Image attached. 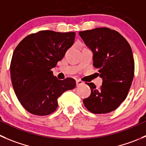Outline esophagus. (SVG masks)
<instances>
[{
  "label": "esophagus",
  "instance_id": "1",
  "mask_svg": "<svg viewBox=\"0 0 146 146\" xmlns=\"http://www.w3.org/2000/svg\"><path fill=\"white\" fill-rule=\"evenodd\" d=\"M83 83H83L82 80H78V79H77V80H76V86H81V85H83Z\"/></svg>",
  "mask_w": 146,
  "mask_h": 146
}]
</instances>
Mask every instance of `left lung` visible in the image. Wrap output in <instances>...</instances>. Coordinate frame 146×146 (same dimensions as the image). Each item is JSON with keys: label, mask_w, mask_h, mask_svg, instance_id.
Wrapping results in <instances>:
<instances>
[{"label": "left lung", "mask_w": 146, "mask_h": 146, "mask_svg": "<svg viewBox=\"0 0 146 146\" xmlns=\"http://www.w3.org/2000/svg\"><path fill=\"white\" fill-rule=\"evenodd\" d=\"M79 35L93 53V66L99 69L103 79L100 88L93 83H87L91 93L83 103L93 113L111 112L127 97L133 79L135 66L131 46L119 33L108 28L80 31Z\"/></svg>", "instance_id": "left-lung-1"}]
</instances>
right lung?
<instances>
[{"mask_svg": "<svg viewBox=\"0 0 146 146\" xmlns=\"http://www.w3.org/2000/svg\"><path fill=\"white\" fill-rule=\"evenodd\" d=\"M76 33L42 31L20 42L13 54L11 76L18 100L31 113L47 115L58 108V98L76 87L70 78L58 80L52 68L73 46Z\"/></svg>", "mask_w": 146, "mask_h": 146, "instance_id": "add662e5", "label": "right lung"}]
</instances>
